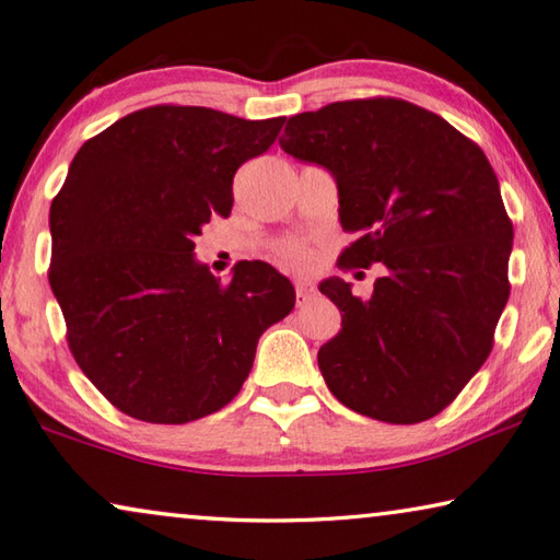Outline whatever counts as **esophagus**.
<instances>
[{"mask_svg":"<svg viewBox=\"0 0 560 560\" xmlns=\"http://www.w3.org/2000/svg\"><path fill=\"white\" fill-rule=\"evenodd\" d=\"M294 294H298V307H304V304H307L316 294V288L307 280H298L294 282Z\"/></svg>","mask_w":560,"mask_h":560,"instance_id":"34e87169","label":"esophagus"}]
</instances>
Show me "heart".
<instances>
[{
    "instance_id": "1",
    "label": "heart",
    "mask_w": 560,
    "mask_h": 560,
    "mask_svg": "<svg viewBox=\"0 0 560 560\" xmlns=\"http://www.w3.org/2000/svg\"><path fill=\"white\" fill-rule=\"evenodd\" d=\"M278 256H280L284 266H290L294 270H304V268L312 266L314 253L307 244H300V241H288V244H282L278 248Z\"/></svg>"
}]
</instances>
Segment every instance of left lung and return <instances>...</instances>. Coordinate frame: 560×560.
Instances as JSON below:
<instances>
[{
	"mask_svg": "<svg viewBox=\"0 0 560 560\" xmlns=\"http://www.w3.org/2000/svg\"><path fill=\"white\" fill-rule=\"evenodd\" d=\"M284 153L339 187L343 268L383 262L371 300L319 284L341 331L319 348L331 395L358 415L417 424L448 407L492 351L510 298L514 229L478 143L395 97L334 102L290 116Z\"/></svg>",
	"mask_w": 560,
	"mask_h": 560,
	"instance_id": "1",
	"label": "left lung"
}]
</instances>
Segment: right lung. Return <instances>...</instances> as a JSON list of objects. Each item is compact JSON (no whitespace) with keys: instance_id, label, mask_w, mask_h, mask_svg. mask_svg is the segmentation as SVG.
<instances>
[{"instance_id":"1","label":"right lung","mask_w":560,"mask_h":560,"mask_svg":"<svg viewBox=\"0 0 560 560\" xmlns=\"http://www.w3.org/2000/svg\"><path fill=\"white\" fill-rule=\"evenodd\" d=\"M284 116L238 119L158 104L84 141L50 205V290L68 346L109 402L151 424H187L238 395L262 331L294 307L262 260L229 282L195 236L234 207V175L276 143Z\"/></svg>"}]
</instances>
